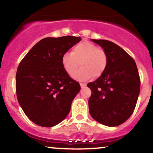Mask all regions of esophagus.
<instances>
[{
    "label": "esophagus",
    "instance_id": "esophagus-1",
    "mask_svg": "<svg viewBox=\"0 0 153 153\" xmlns=\"http://www.w3.org/2000/svg\"><path fill=\"white\" fill-rule=\"evenodd\" d=\"M80 87H81V88H83L86 86V83H85V82H80Z\"/></svg>",
    "mask_w": 153,
    "mask_h": 153
}]
</instances>
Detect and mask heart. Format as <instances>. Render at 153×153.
Returning a JSON list of instances; mask_svg holds the SVG:
<instances>
[{
	"instance_id": "b5f03b06",
	"label": "heart",
	"mask_w": 153,
	"mask_h": 153,
	"mask_svg": "<svg viewBox=\"0 0 153 153\" xmlns=\"http://www.w3.org/2000/svg\"><path fill=\"white\" fill-rule=\"evenodd\" d=\"M62 65L69 75H72L80 64L82 68L74 74L73 78L87 80L92 77L99 78L106 71L108 56L104 50L89 42H82L73 47L71 53L62 57Z\"/></svg>"
}]
</instances>
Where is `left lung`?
Returning a JSON list of instances; mask_svg holds the SVG:
<instances>
[{
	"label": "left lung",
	"instance_id": "obj_1",
	"mask_svg": "<svg viewBox=\"0 0 153 153\" xmlns=\"http://www.w3.org/2000/svg\"><path fill=\"white\" fill-rule=\"evenodd\" d=\"M108 56L106 71L94 82L89 111L91 117L103 125L116 127L132 114L140 91V78L134 59L112 42L92 39Z\"/></svg>",
	"mask_w": 153,
	"mask_h": 153
}]
</instances>
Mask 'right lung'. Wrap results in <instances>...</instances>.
Instances as JSON below:
<instances>
[{
    "instance_id": "obj_1",
    "label": "right lung",
    "mask_w": 153,
    "mask_h": 153,
    "mask_svg": "<svg viewBox=\"0 0 153 153\" xmlns=\"http://www.w3.org/2000/svg\"><path fill=\"white\" fill-rule=\"evenodd\" d=\"M81 40L80 36L40 40L19 63L16 75L17 99L31 122L44 127L61 122L80 90L62 65V57Z\"/></svg>"
}]
</instances>
